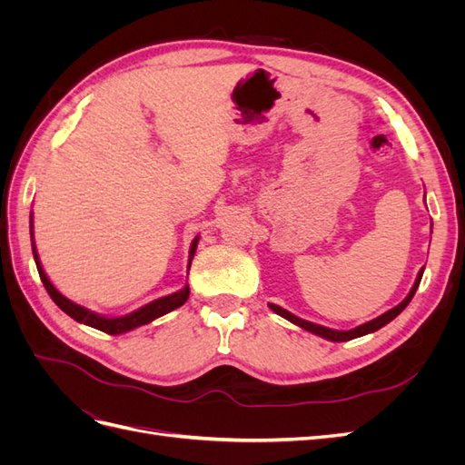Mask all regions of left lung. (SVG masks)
Here are the masks:
<instances>
[{
    "label": "left lung",
    "mask_w": 465,
    "mask_h": 465,
    "mask_svg": "<svg viewBox=\"0 0 465 465\" xmlns=\"http://www.w3.org/2000/svg\"><path fill=\"white\" fill-rule=\"evenodd\" d=\"M423 272H425V267L417 273V279H415V283H413L410 294H407V297H405L398 306H393L391 311L384 312L382 316H378V318H374V320H371V322H367V323H361V326H357V328H353V330H347V331L330 330V328L318 326V323L306 322V320H302V318H299V316H294V314L287 312L285 308H281V306H277V304H270V308H272V311H273L275 314L287 318V320L292 322V323H297V326H301V328L306 330V331H312V333H316V335H320V337H326V340H330V341H349V340H355V337L367 335V333H372V331H376V330H380V328H384L388 322H391L398 314H401L403 308L411 302L413 294H415V291H417V287H419V283H420V277H423Z\"/></svg>",
    "instance_id": "obj_1"
}]
</instances>
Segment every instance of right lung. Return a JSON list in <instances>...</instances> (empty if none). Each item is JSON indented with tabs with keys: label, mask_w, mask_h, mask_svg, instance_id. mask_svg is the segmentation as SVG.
<instances>
[{
	"label": "right lung",
	"mask_w": 465,
	"mask_h": 465,
	"mask_svg": "<svg viewBox=\"0 0 465 465\" xmlns=\"http://www.w3.org/2000/svg\"><path fill=\"white\" fill-rule=\"evenodd\" d=\"M31 238H33V213H31ZM198 241H200V238H193V242H192V246H190L188 272H190V265H192V258H193V254H195V248H198ZM33 256H35V262H36L38 275H40V279H42V283H45V287H46V291H48V294H50V299H52L55 304H58L67 316H72L74 320H77V322H81V323H85V326H91V328H94V330H101V331L110 333V335L124 333V331H130V330H134V328L145 326V323L153 322L154 318H161V316L168 314L171 311H174V308L182 306V304H184V302L188 301V297H190V289H188V285H186L184 289H180L178 292H173V294H168V297L153 301V302L142 306V308H139V311H135V312H132V314H125V316H120V318H106V316L91 312L89 308H83V306L72 302L69 299H65L64 294L50 283V279L46 277L45 270H42V265H40V262H38L35 241H33Z\"/></svg>",
	"instance_id": "obj_1"
}]
</instances>
